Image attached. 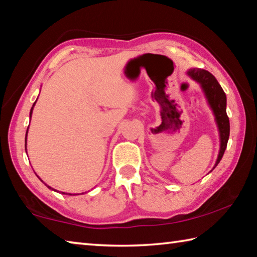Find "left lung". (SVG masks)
I'll use <instances>...</instances> for the list:
<instances>
[{
	"mask_svg": "<svg viewBox=\"0 0 257 257\" xmlns=\"http://www.w3.org/2000/svg\"><path fill=\"white\" fill-rule=\"evenodd\" d=\"M191 79L198 82L199 86L203 90L207 104L210 105L211 110L214 114V120L219 129V137H220V150L217 154L216 162L214 164V169L222 159L224 151L227 149L229 134H230V123L229 118L227 115V96L223 92L222 87L220 86L219 82L215 79V77L204 69L193 68L187 71ZM212 169V170H213Z\"/></svg>",
	"mask_w": 257,
	"mask_h": 257,
	"instance_id": "left-lung-1",
	"label": "left lung"
}]
</instances>
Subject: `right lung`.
Returning a JSON list of instances; mask_svg holds the SVG:
<instances>
[{
    "label": "right lung",
    "mask_w": 257,
    "mask_h": 257,
    "mask_svg": "<svg viewBox=\"0 0 257 257\" xmlns=\"http://www.w3.org/2000/svg\"><path fill=\"white\" fill-rule=\"evenodd\" d=\"M36 102H37V99H36ZM36 102H35L34 104H33V107H32V110H30V113H29V116H30V118H32V114H33V110H34V106H35V104H36ZM29 128V127H28ZM28 128H27V134H28ZM25 149L26 150H27V135H26V138H25ZM38 177V176H37ZM38 179H40L42 182H44V181H43L42 179H41V178L40 177H38ZM44 184H45V182H44ZM46 185V184H45ZM47 186V185H46ZM47 188H50V189H52V190H54V191H56L54 188H52V187H50V186H47ZM62 194H66V193H62ZM66 195H68V194H66ZM69 195H72V194H69Z\"/></svg>",
    "instance_id": "obj_1"
}]
</instances>
